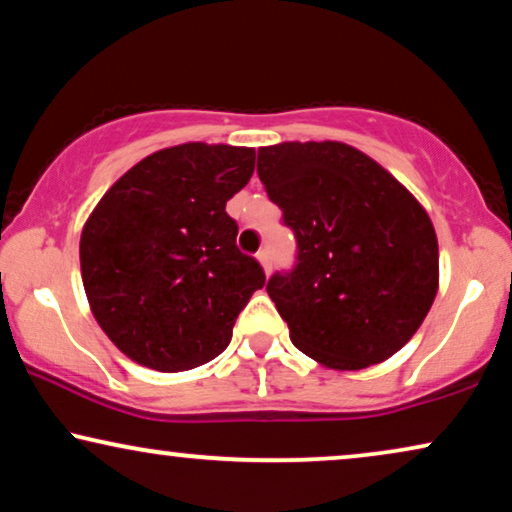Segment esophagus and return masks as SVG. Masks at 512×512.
I'll return each mask as SVG.
<instances>
[{"instance_id":"esophagus-1","label":"esophagus","mask_w":512,"mask_h":512,"mask_svg":"<svg viewBox=\"0 0 512 512\" xmlns=\"http://www.w3.org/2000/svg\"><path fill=\"white\" fill-rule=\"evenodd\" d=\"M257 260H260L264 274H269L271 271V257H269V250H260L257 252Z\"/></svg>"}]
</instances>
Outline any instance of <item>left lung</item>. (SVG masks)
I'll use <instances>...</instances> for the list:
<instances>
[{"instance_id": "left-lung-1", "label": "left lung", "mask_w": 512, "mask_h": 512, "mask_svg": "<svg viewBox=\"0 0 512 512\" xmlns=\"http://www.w3.org/2000/svg\"><path fill=\"white\" fill-rule=\"evenodd\" d=\"M257 175L297 238L295 269L267 283L292 344L330 370H363L403 349L438 292L424 206L344 142L262 147Z\"/></svg>"}]
</instances>
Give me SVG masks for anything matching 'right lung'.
<instances>
[{
  "instance_id": "right-lung-1",
  "label": "right lung",
  "mask_w": 512,
  "mask_h": 512,
  "mask_svg": "<svg viewBox=\"0 0 512 512\" xmlns=\"http://www.w3.org/2000/svg\"><path fill=\"white\" fill-rule=\"evenodd\" d=\"M255 149L185 142L149 154L88 215L79 241L91 311L138 365L185 372L220 356L264 285L236 248L227 201L248 185Z\"/></svg>"
}]
</instances>
